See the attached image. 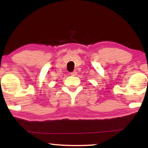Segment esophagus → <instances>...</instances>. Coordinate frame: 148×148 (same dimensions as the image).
<instances>
[{"instance_id": "34e87169", "label": "esophagus", "mask_w": 148, "mask_h": 148, "mask_svg": "<svg viewBox=\"0 0 148 148\" xmlns=\"http://www.w3.org/2000/svg\"><path fill=\"white\" fill-rule=\"evenodd\" d=\"M77 74V73L76 71H74L71 73V75H73V76H76Z\"/></svg>"}]
</instances>
